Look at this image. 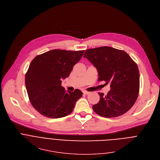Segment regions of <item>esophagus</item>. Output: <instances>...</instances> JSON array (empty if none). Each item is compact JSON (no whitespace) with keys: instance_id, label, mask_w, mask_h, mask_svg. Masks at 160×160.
I'll return each instance as SVG.
<instances>
[{"instance_id":"obj_1","label":"esophagus","mask_w":160,"mask_h":160,"mask_svg":"<svg viewBox=\"0 0 160 160\" xmlns=\"http://www.w3.org/2000/svg\"><path fill=\"white\" fill-rule=\"evenodd\" d=\"M83 93L86 94V95H88V94L90 93V92H87V91H86V90H83Z\"/></svg>"}]
</instances>
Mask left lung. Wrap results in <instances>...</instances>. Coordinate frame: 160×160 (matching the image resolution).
I'll list each match as a JSON object with an SVG mask.
<instances>
[{
  "mask_svg": "<svg viewBox=\"0 0 160 160\" xmlns=\"http://www.w3.org/2000/svg\"><path fill=\"white\" fill-rule=\"evenodd\" d=\"M97 68L98 81L110 83L106 95L98 93L99 102L93 110L103 118H115L128 112L136 102L139 91L137 64L126 52L109 46L87 49L83 55Z\"/></svg>",
  "mask_w": 160,
  "mask_h": 160,
  "instance_id": "obj_1",
  "label": "left lung"
}]
</instances>
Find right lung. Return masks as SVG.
Listing matches in <instances>:
<instances>
[{
    "mask_svg": "<svg viewBox=\"0 0 160 160\" xmlns=\"http://www.w3.org/2000/svg\"><path fill=\"white\" fill-rule=\"evenodd\" d=\"M83 51L52 49L36 56L29 65L25 84L33 108L49 118H60L71 114L78 99V89L72 92L61 85L74 65L81 59Z\"/></svg>",
    "mask_w": 160,
    "mask_h": 160,
    "instance_id": "1",
    "label": "right lung"
}]
</instances>
